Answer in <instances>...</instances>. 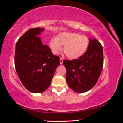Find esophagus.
<instances>
[{
	"label": "esophagus",
	"mask_w": 123,
	"mask_h": 123,
	"mask_svg": "<svg viewBox=\"0 0 123 123\" xmlns=\"http://www.w3.org/2000/svg\"><path fill=\"white\" fill-rule=\"evenodd\" d=\"M63 60L62 58H60V64L62 65L63 63Z\"/></svg>",
	"instance_id": "obj_1"
}]
</instances>
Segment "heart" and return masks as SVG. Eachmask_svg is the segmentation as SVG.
Wrapping results in <instances>:
<instances>
[{
  "mask_svg": "<svg viewBox=\"0 0 123 123\" xmlns=\"http://www.w3.org/2000/svg\"><path fill=\"white\" fill-rule=\"evenodd\" d=\"M88 38L84 35L76 33L63 32L58 34L55 39L49 42L52 52L58 54L63 46V51L70 59L78 58L84 54L88 47Z\"/></svg>",
  "mask_w": 123,
  "mask_h": 123,
  "instance_id": "obj_1",
  "label": "heart"
}]
</instances>
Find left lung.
<instances>
[{
  "instance_id": "1",
  "label": "left lung",
  "mask_w": 123,
  "mask_h": 123,
  "mask_svg": "<svg viewBox=\"0 0 123 123\" xmlns=\"http://www.w3.org/2000/svg\"><path fill=\"white\" fill-rule=\"evenodd\" d=\"M66 80L74 92H87L95 85L104 65L103 48L95 39H90L88 49L79 59L63 60Z\"/></svg>"
}]
</instances>
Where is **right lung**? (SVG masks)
I'll use <instances>...</instances> for the list:
<instances>
[{
    "instance_id": "obj_1",
    "label": "right lung",
    "mask_w": 123,
    "mask_h": 123,
    "mask_svg": "<svg viewBox=\"0 0 123 123\" xmlns=\"http://www.w3.org/2000/svg\"><path fill=\"white\" fill-rule=\"evenodd\" d=\"M43 28L29 29L18 39L15 46V68L21 83L28 91L41 93L50 86L60 57L43 45L39 35Z\"/></svg>"
}]
</instances>
